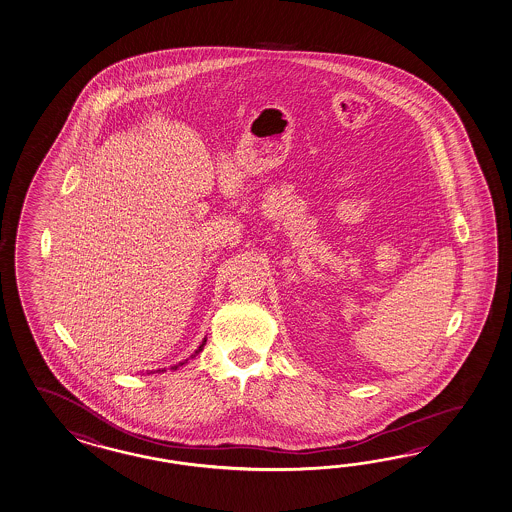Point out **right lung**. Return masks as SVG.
<instances>
[{"label": "right lung", "instance_id": "right-lung-1", "mask_svg": "<svg viewBox=\"0 0 512 512\" xmlns=\"http://www.w3.org/2000/svg\"><path fill=\"white\" fill-rule=\"evenodd\" d=\"M205 342H207V340H203V342H201L200 344V348L196 349V353H194V355H192V357H190V359H194V357H196V355H198V353H200L201 349H203V346H205ZM188 361V359H187ZM185 361V362H187ZM185 362H179V364H175V366H172V370H177V368H179V366H183V364H185Z\"/></svg>", "mask_w": 512, "mask_h": 512}]
</instances>
